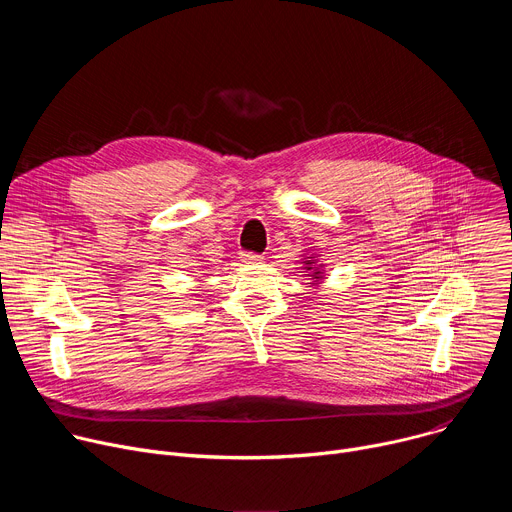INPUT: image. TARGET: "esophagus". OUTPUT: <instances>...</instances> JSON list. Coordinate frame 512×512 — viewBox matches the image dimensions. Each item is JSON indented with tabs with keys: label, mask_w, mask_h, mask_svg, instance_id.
Listing matches in <instances>:
<instances>
[{
	"label": "esophagus",
	"mask_w": 512,
	"mask_h": 512,
	"mask_svg": "<svg viewBox=\"0 0 512 512\" xmlns=\"http://www.w3.org/2000/svg\"><path fill=\"white\" fill-rule=\"evenodd\" d=\"M263 257L261 255H257V253H253V251H243L241 253V261L243 263H259Z\"/></svg>",
	"instance_id": "34e87169"
}]
</instances>
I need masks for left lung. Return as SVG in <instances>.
Returning a JSON list of instances; mask_svg holds the SVG:
<instances>
[{"label": "left lung", "instance_id": "8db88e82", "mask_svg": "<svg viewBox=\"0 0 512 512\" xmlns=\"http://www.w3.org/2000/svg\"><path fill=\"white\" fill-rule=\"evenodd\" d=\"M304 263H306V265H308V267H306V269H308V271H312V263H314V259H312V257H310V259H308V261H304ZM312 277H314V279H320V277H322V271H320V269H314V273H312Z\"/></svg>", "mask_w": 512, "mask_h": 512}]
</instances>
